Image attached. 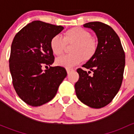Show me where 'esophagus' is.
Instances as JSON below:
<instances>
[{
  "mask_svg": "<svg viewBox=\"0 0 134 134\" xmlns=\"http://www.w3.org/2000/svg\"><path fill=\"white\" fill-rule=\"evenodd\" d=\"M66 70H67V74H69L70 72H71V71H72V69H69V68H67V69H66Z\"/></svg>",
  "mask_w": 134,
  "mask_h": 134,
  "instance_id": "esophagus-1",
  "label": "esophagus"
}]
</instances>
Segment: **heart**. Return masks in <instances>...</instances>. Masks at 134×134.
Returning <instances> with one entry per match:
<instances>
[{"label":"heart","instance_id":"b5f03b06","mask_svg":"<svg viewBox=\"0 0 134 134\" xmlns=\"http://www.w3.org/2000/svg\"><path fill=\"white\" fill-rule=\"evenodd\" d=\"M67 44H73L70 54L63 55L56 59V64L61 67H74L79 64L83 59H91L96 54L98 48V42L91 33L80 27H75L65 33L64 38L60 35L54 36L50 42L52 53L56 56L62 54Z\"/></svg>","mask_w":134,"mask_h":134}]
</instances>
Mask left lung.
Returning a JSON list of instances; mask_svg holds the SVG:
<instances>
[{"label":"left lung","mask_w":134,"mask_h":134,"mask_svg":"<svg viewBox=\"0 0 134 134\" xmlns=\"http://www.w3.org/2000/svg\"><path fill=\"white\" fill-rule=\"evenodd\" d=\"M92 29L98 38L94 56L77 69L79 79L75 83L78 99L93 108H101L112 101L123 79L125 54L118 35L109 25L94 21L83 25ZM93 72L92 76L89 74Z\"/></svg>","instance_id":"obj_1"}]
</instances>
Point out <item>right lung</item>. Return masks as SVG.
Here are the masks:
<instances>
[{"label": "right lung", "mask_w": 134, "mask_h": 134, "mask_svg": "<svg viewBox=\"0 0 134 134\" xmlns=\"http://www.w3.org/2000/svg\"><path fill=\"white\" fill-rule=\"evenodd\" d=\"M63 30L56 26L35 21L22 28L13 38L9 59V71L16 93L32 106H40L56 95L67 76L64 67H51L54 56L50 42ZM50 66L43 71V66Z\"/></svg>", "instance_id": "right-lung-1"}]
</instances>
